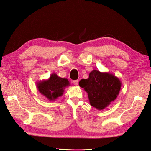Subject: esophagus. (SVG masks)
Masks as SVG:
<instances>
[{
	"label": "esophagus",
	"mask_w": 151,
	"mask_h": 151,
	"mask_svg": "<svg viewBox=\"0 0 151 151\" xmlns=\"http://www.w3.org/2000/svg\"><path fill=\"white\" fill-rule=\"evenodd\" d=\"M73 84H75V85H76V86H77L78 84V80H75V81H73Z\"/></svg>",
	"instance_id": "1"
}]
</instances>
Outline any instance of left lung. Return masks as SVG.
<instances>
[{"mask_svg": "<svg viewBox=\"0 0 151 151\" xmlns=\"http://www.w3.org/2000/svg\"><path fill=\"white\" fill-rule=\"evenodd\" d=\"M79 86L88 93L90 105L101 111L116 99L122 83L113 74L93 70L89 78L79 82Z\"/></svg>", "mask_w": 151, "mask_h": 151, "instance_id": "obj_1", "label": "left lung"}]
</instances>
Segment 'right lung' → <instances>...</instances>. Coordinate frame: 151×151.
Masks as SVG:
<instances>
[{
	"instance_id": "obj_1",
	"label": "right lung",
	"mask_w": 151,
	"mask_h": 151,
	"mask_svg": "<svg viewBox=\"0 0 151 151\" xmlns=\"http://www.w3.org/2000/svg\"><path fill=\"white\" fill-rule=\"evenodd\" d=\"M69 86L70 82L67 78H61L55 73H52L48 79L40 81L37 83L38 91L51 101L62 96L64 90Z\"/></svg>"
}]
</instances>
